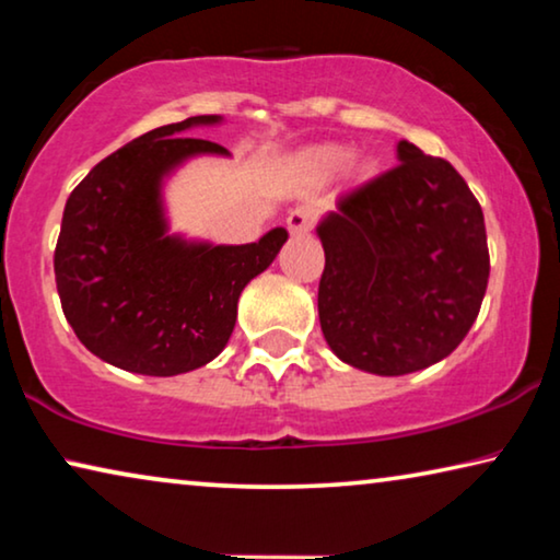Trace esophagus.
<instances>
[{
  "mask_svg": "<svg viewBox=\"0 0 560 560\" xmlns=\"http://www.w3.org/2000/svg\"><path fill=\"white\" fill-rule=\"evenodd\" d=\"M313 221H316V209H313V206H295V209L288 213L290 234H308L313 229Z\"/></svg>",
  "mask_w": 560,
  "mask_h": 560,
  "instance_id": "34e87169",
  "label": "esophagus"
}]
</instances>
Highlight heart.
I'll return each instance as SVG.
<instances>
[{
  "label": "heart",
  "instance_id": "b5f03b06",
  "mask_svg": "<svg viewBox=\"0 0 560 560\" xmlns=\"http://www.w3.org/2000/svg\"><path fill=\"white\" fill-rule=\"evenodd\" d=\"M320 165L326 167V171H339V167H343L349 163V152L343 148H328L320 152Z\"/></svg>",
  "mask_w": 560,
  "mask_h": 560
}]
</instances>
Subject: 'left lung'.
<instances>
[{
	"instance_id": "1",
	"label": "left lung",
	"mask_w": 560,
	"mask_h": 560,
	"mask_svg": "<svg viewBox=\"0 0 560 560\" xmlns=\"http://www.w3.org/2000/svg\"><path fill=\"white\" fill-rule=\"evenodd\" d=\"M397 160L316 226L320 331L341 362L380 377L446 359L489 280L485 213L456 167L405 140Z\"/></svg>"
}]
</instances>
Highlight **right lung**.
Masks as SVG:
<instances>
[{
	"instance_id": "1",
	"label": "right lung",
	"mask_w": 560,
	"mask_h": 560,
	"mask_svg": "<svg viewBox=\"0 0 560 560\" xmlns=\"http://www.w3.org/2000/svg\"><path fill=\"white\" fill-rule=\"evenodd\" d=\"M221 121L203 114L137 137L66 201L56 247L60 305L83 347L125 372L173 377L217 359L242 290L288 242L282 226L252 244L171 234L165 178L190 158H229L221 144L183 132Z\"/></svg>"
}]
</instances>
